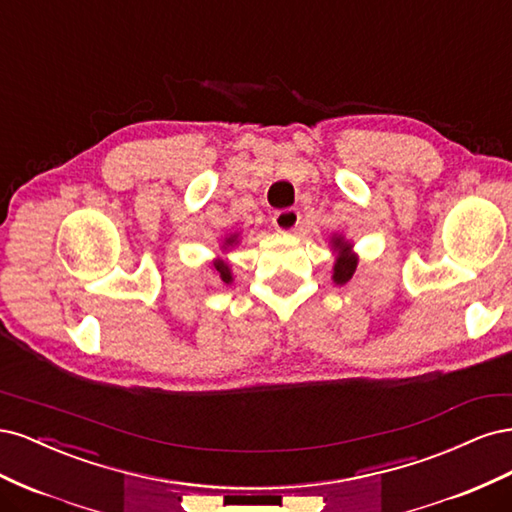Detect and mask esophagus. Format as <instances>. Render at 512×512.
Here are the masks:
<instances>
[{"label":"esophagus","instance_id":"1","mask_svg":"<svg viewBox=\"0 0 512 512\" xmlns=\"http://www.w3.org/2000/svg\"><path fill=\"white\" fill-rule=\"evenodd\" d=\"M299 222H301V213L297 209H280L273 213V226L277 230L290 232L299 226Z\"/></svg>","mask_w":512,"mask_h":512}]
</instances>
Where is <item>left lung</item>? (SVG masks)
<instances>
[{"mask_svg":"<svg viewBox=\"0 0 512 512\" xmlns=\"http://www.w3.org/2000/svg\"><path fill=\"white\" fill-rule=\"evenodd\" d=\"M331 243H333V250L339 252L335 258V265H333V282L346 284L354 275L359 258H356V254H352V250H350L352 245L348 241H344V237H333Z\"/></svg>","mask_w":512,"mask_h":512,"instance_id":"1","label":"left lung"}]
</instances>
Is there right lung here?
Segmentation results:
<instances>
[{
    "label": "right lung",
    "instance_id": "obj_1",
    "mask_svg": "<svg viewBox=\"0 0 512 512\" xmlns=\"http://www.w3.org/2000/svg\"><path fill=\"white\" fill-rule=\"evenodd\" d=\"M237 237L239 235H230V237H226L224 239V250H228V247H232L237 243ZM213 269L218 271V275L222 277V282H226V284H232V273H230V267H228V262L226 260H213Z\"/></svg>",
    "mask_w": 512,
    "mask_h": 512
}]
</instances>
